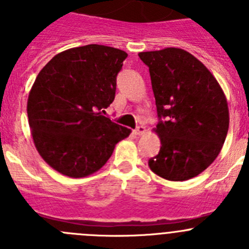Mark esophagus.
<instances>
[{
    "label": "esophagus",
    "instance_id": "esophagus-1",
    "mask_svg": "<svg viewBox=\"0 0 249 249\" xmlns=\"http://www.w3.org/2000/svg\"><path fill=\"white\" fill-rule=\"evenodd\" d=\"M133 132H135V135L142 136V135H144V133H146V127H144V126H138L137 128H136Z\"/></svg>",
    "mask_w": 249,
    "mask_h": 249
}]
</instances>
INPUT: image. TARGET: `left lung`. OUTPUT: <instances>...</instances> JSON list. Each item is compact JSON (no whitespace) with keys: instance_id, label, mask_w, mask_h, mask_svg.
Returning <instances> with one entry per match:
<instances>
[{"instance_id":"1","label":"left lung","mask_w":249,"mask_h":249,"mask_svg":"<svg viewBox=\"0 0 249 249\" xmlns=\"http://www.w3.org/2000/svg\"><path fill=\"white\" fill-rule=\"evenodd\" d=\"M149 68L160 121L153 131L160 149L148 160L167 181L198 176L219 155L230 127V111L218 81L199 59L177 47L138 53Z\"/></svg>"}]
</instances>
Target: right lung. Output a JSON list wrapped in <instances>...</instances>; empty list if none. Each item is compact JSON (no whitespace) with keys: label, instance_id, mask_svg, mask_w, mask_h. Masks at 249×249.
<instances>
[{"label":"right lung","instance_id":"1","mask_svg":"<svg viewBox=\"0 0 249 249\" xmlns=\"http://www.w3.org/2000/svg\"><path fill=\"white\" fill-rule=\"evenodd\" d=\"M126 58L118 48L81 46L59 52L37 74L28 93V124L39 156L61 175L97 172L131 133L103 116Z\"/></svg>","mask_w":249,"mask_h":249}]
</instances>
